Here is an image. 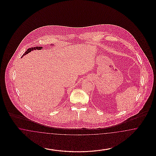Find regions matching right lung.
Returning a JSON list of instances; mask_svg holds the SVG:
<instances>
[{
  "instance_id": "1",
  "label": "right lung",
  "mask_w": 156,
  "mask_h": 156,
  "mask_svg": "<svg viewBox=\"0 0 156 156\" xmlns=\"http://www.w3.org/2000/svg\"><path fill=\"white\" fill-rule=\"evenodd\" d=\"M43 48L42 47H31V48H29V49H27V50L26 52H24V54H23L22 57L23 56H24V55L27 54V53L30 52L31 51H33V50H41V48Z\"/></svg>"
}]
</instances>
